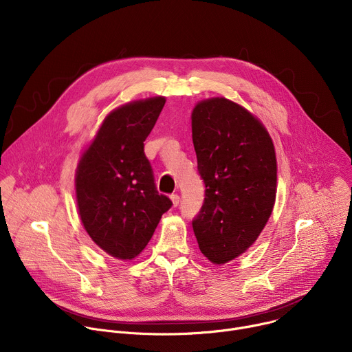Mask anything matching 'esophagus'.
I'll return each mask as SVG.
<instances>
[{"instance_id":"obj_1","label":"esophagus","mask_w":352,"mask_h":352,"mask_svg":"<svg viewBox=\"0 0 352 352\" xmlns=\"http://www.w3.org/2000/svg\"><path fill=\"white\" fill-rule=\"evenodd\" d=\"M171 204H173V208H177L179 205V196L178 195H171Z\"/></svg>"}]
</instances>
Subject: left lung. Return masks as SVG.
<instances>
[{
  "mask_svg": "<svg viewBox=\"0 0 352 352\" xmlns=\"http://www.w3.org/2000/svg\"><path fill=\"white\" fill-rule=\"evenodd\" d=\"M190 120L197 170L206 186L192 227L200 252L221 266L250 248L272 216L276 148L262 121L226 97L200 100Z\"/></svg>",
  "mask_w": 352,
  "mask_h": 352,
  "instance_id": "left-lung-1",
  "label": "left lung"
}]
</instances>
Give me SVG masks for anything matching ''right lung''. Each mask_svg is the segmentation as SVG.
<instances>
[{"mask_svg": "<svg viewBox=\"0 0 352 352\" xmlns=\"http://www.w3.org/2000/svg\"><path fill=\"white\" fill-rule=\"evenodd\" d=\"M164 103V96H155L110 111L76 166L75 193L83 228L100 249L120 261H132L142 252L173 205L159 195L143 152Z\"/></svg>", "mask_w": 352, "mask_h": 352, "instance_id": "1", "label": "right lung"}]
</instances>
